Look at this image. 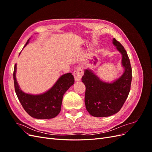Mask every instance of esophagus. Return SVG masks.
Returning a JSON list of instances; mask_svg holds the SVG:
<instances>
[{
	"label": "esophagus",
	"instance_id": "obj_1",
	"mask_svg": "<svg viewBox=\"0 0 152 152\" xmlns=\"http://www.w3.org/2000/svg\"><path fill=\"white\" fill-rule=\"evenodd\" d=\"M82 74H83V72H82V70L81 69V68H80V67L76 68L74 72H73V77H74L75 80V81L80 80Z\"/></svg>",
	"mask_w": 152,
	"mask_h": 152
}]
</instances>
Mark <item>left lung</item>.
I'll return each instance as SVG.
<instances>
[{
	"label": "left lung",
	"instance_id": "left-lung-1",
	"mask_svg": "<svg viewBox=\"0 0 152 152\" xmlns=\"http://www.w3.org/2000/svg\"><path fill=\"white\" fill-rule=\"evenodd\" d=\"M113 44L122 55V64L125 68L122 75L113 83H106L87 69L82 77L86 86V109L92 116L96 117L111 116L120 111L130 92L132 68L129 58L118 41L113 39Z\"/></svg>",
	"mask_w": 152,
	"mask_h": 152
}]
</instances>
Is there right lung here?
<instances>
[{
    "mask_svg": "<svg viewBox=\"0 0 152 152\" xmlns=\"http://www.w3.org/2000/svg\"><path fill=\"white\" fill-rule=\"evenodd\" d=\"M27 40L26 45L28 44ZM16 64L14 68L13 79L17 97L23 108L31 117L39 119L53 118L61 111L63 96L70 87L74 84V77L71 73L62 75L51 89L40 95H31L23 93L16 79Z\"/></svg>",
    "mask_w": 152,
    "mask_h": 152,
    "instance_id": "right-lung-1",
    "label": "right lung"
}]
</instances>
